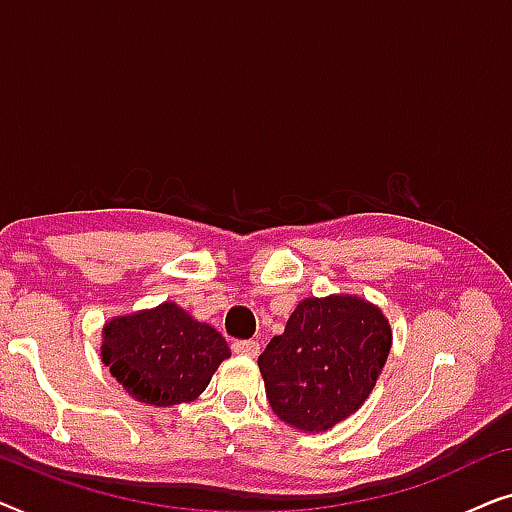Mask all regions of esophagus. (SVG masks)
I'll return each instance as SVG.
<instances>
[{
	"instance_id": "obj_1",
	"label": "esophagus",
	"mask_w": 512,
	"mask_h": 512,
	"mask_svg": "<svg viewBox=\"0 0 512 512\" xmlns=\"http://www.w3.org/2000/svg\"><path fill=\"white\" fill-rule=\"evenodd\" d=\"M233 352L235 354H244V356H251V359H254V356H258L261 354V345H258L256 340H235L233 345Z\"/></svg>"
}]
</instances>
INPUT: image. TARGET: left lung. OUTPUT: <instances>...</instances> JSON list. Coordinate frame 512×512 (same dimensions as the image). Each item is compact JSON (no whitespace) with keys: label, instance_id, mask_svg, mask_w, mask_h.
Masks as SVG:
<instances>
[{"label":"left lung","instance_id":"obj_1","mask_svg":"<svg viewBox=\"0 0 512 512\" xmlns=\"http://www.w3.org/2000/svg\"><path fill=\"white\" fill-rule=\"evenodd\" d=\"M389 347L387 319L366 300H303L258 356L270 408L300 431L331 429L366 401Z\"/></svg>","mask_w":512,"mask_h":512}]
</instances>
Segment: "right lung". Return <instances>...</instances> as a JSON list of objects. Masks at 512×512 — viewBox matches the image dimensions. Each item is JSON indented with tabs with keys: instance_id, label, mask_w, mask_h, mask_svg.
Returning a JSON list of instances; mask_svg holds the SVG:
<instances>
[{
	"instance_id": "add662e5",
	"label": "right lung",
	"mask_w": 512,
	"mask_h": 512,
	"mask_svg": "<svg viewBox=\"0 0 512 512\" xmlns=\"http://www.w3.org/2000/svg\"><path fill=\"white\" fill-rule=\"evenodd\" d=\"M228 356L219 331L174 303L114 319L104 328V366L132 398L158 408L200 396Z\"/></svg>"
}]
</instances>
